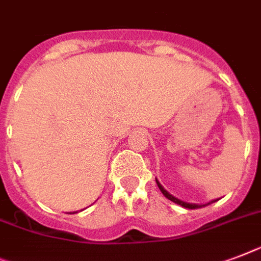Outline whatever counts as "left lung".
<instances>
[{"instance_id": "1", "label": "left lung", "mask_w": 261, "mask_h": 261, "mask_svg": "<svg viewBox=\"0 0 261 261\" xmlns=\"http://www.w3.org/2000/svg\"><path fill=\"white\" fill-rule=\"evenodd\" d=\"M156 181V179H155ZM156 185H158V188H160V190L162 193H164V196L166 197V198H169V200L170 201H173V202H175V204H178V205H181V206H184V207H186V209H198V207H202V206H206V205H209V204H212V202H215V201H212V202H209V204H206V205H197V204H188V202H184V201H181V200H178V198H175V197H173L171 196V194H169V193L166 192V190L164 189V188H162V186H161V184L158 181H156Z\"/></svg>"}]
</instances>
